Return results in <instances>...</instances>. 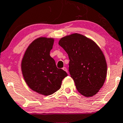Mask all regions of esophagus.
<instances>
[{
	"label": "esophagus",
	"instance_id": "esophagus-1",
	"mask_svg": "<svg viewBox=\"0 0 123 123\" xmlns=\"http://www.w3.org/2000/svg\"><path fill=\"white\" fill-rule=\"evenodd\" d=\"M62 69L64 71H66L67 73H68V70H67V68H65V67H63L62 68Z\"/></svg>",
	"mask_w": 123,
	"mask_h": 123
}]
</instances>
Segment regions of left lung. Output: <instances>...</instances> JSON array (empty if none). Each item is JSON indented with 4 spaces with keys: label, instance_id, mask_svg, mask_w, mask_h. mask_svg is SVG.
<instances>
[{
    "label": "left lung",
    "instance_id": "left-lung-1",
    "mask_svg": "<svg viewBox=\"0 0 123 123\" xmlns=\"http://www.w3.org/2000/svg\"><path fill=\"white\" fill-rule=\"evenodd\" d=\"M58 44L68 55L69 74L78 92L85 97L96 95L104 85L107 73L106 59L99 47L78 33L63 37Z\"/></svg>",
    "mask_w": 123,
    "mask_h": 123
}]
</instances>
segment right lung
<instances>
[{
  "instance_id": "right-lung-1",
  "label": "right lung",
  "mask_w": 123,
  "mask_h": 123,
  "mask_svg": "<svg viewBox=\"0 0 123 123\" xmlns=\"http://www.w3.org/2000/svg\"><path fill=\"white\" fill-rule=\"evenodd\" d=\"M54 38L40 37L33 40L26 49L21 61V71L25 81L33 91L49 96L58 91L62 81L68 75L58 68L50 56Z\"/></svg>"
}]
</instances>
